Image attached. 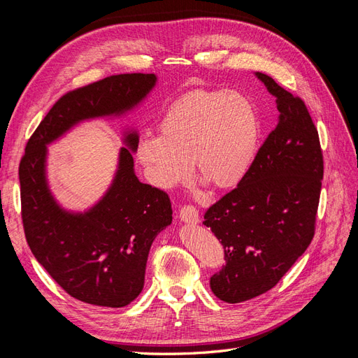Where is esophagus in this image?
<instances>
[{
    "instance_id": "1",
    "label": "esophagus",
    "mask_w": 358,
    "mask_h": 358,
    "mask_svg": "<svg viewBox=\"0 0 358 358\" xmlns=\"http://www.w3.org/2000/svg\"><path fill=\"white\" fill-rule=\"evenodd\" d=\"M179 218L185 222H191V224H196L200 221V216H199V210L196 206L192 204H183L182 208L179 209Z\"/></svg>"
}]
</instances>
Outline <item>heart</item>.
<instances>
[{
  "label": "heart",
  "instance_id": "b5f03b06",
  "mask_svg": "<svg viewBox=\"0 0 358 358\" xmlns=\"http://www.w3.org/2000/svg\"><path fill=\"white\" fill-rule=\"evenodd\" d=\"M259 121L252 103L237 92L197 91L171 104L159 134H145L138 159L154 183L171 188L189 175L215 188L237 185L257 155Z\"/></svg>",
  "mask_w": 358,
  "mask_h": 358
}]
</instances>
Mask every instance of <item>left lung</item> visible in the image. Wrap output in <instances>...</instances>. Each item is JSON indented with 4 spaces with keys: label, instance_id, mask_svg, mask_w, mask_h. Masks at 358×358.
<instances>
[{
    "label": "left lung",
    "instance_id": "left-lung-1",
    "mask_svg": "<svg viewBox=\"0 0 358 358\" xmlns=\"http://www.w3.org/2000/svg\"><path fill=\"white\" fill-rule=\"evenodd\" d=\"M276 96L279 121L248 175L204 213L224 248L213 294L241 303L272 289L315 234L324 158L318 129L300 96L257 73Z\"/></svg>",
    "mask_w": 358,
    "mask_h": 358
}]
</instances>
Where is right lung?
Returning <instances> with one entry per match:
<instances>
[{"mask_svg": "<svg viewBox=\"0 0 358 358\" xmlns=\"http://www.w3.org/2000/svg\"><path fill=\"white\" fill-rule=\"evenodd\" d=\"M155 74H115L64 94L29 137L19 164L20 215L28 246L55 282L80 301L122 308L143 289L155 236L171 222L169 194L140 182L122 148L112 188L94 209H59L46 185V145L82 119L121 113L145 99ZM133 150L138 138L129 134Z\"/></svg>", "mask_w": 358, "mask_h": 358, "instance_id": "add662e5", "label": "right lung"}]
</instances>
